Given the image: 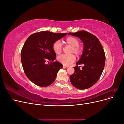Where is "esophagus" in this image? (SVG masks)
I'll return each mask as SVG.
<instances>
[{
  "mask_svg": "<svg viewBox=\"0 0 124 124\" xmlns=\"http://www.w3.org/2000/svg\"><path fill=\"white\" fill-rule=\"evenodd\" d=\"M68 68V67H67V66H63V68H64V69H66V68Z\"/></svg>",
  "mask_w": 124,
  "mask_h": 124,
  "instance_id": "34e87169",
  "label": "esophagus"
}]
</instances>
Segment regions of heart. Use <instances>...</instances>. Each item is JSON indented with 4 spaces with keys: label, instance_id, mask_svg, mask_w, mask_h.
<instances>
[{
    "label": "heart",
    "instance_id": "heart-1",
    "mask_svg": "<svg viewBox=\"0 0 124 124\" xmlns=\"http://www.w3.org/2000/svg\"><path fill=\"white\" fill-rule=\"evenodd\" d=\"M65 43L72 46L71 53H73L77 55H81L83 48L79 45V40L73 37H69L65 40ZM52 48L56 54L62 53V47L59 41H56L53 43ZM58 61L64 66H69L76 61V57L73 55H62L57 57Z\"/></svg>",
    "mask_w": 124,
    "mask_h": 124
}]
</instances>
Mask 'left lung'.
<instances>
[{"mask_svg": "<svg viewBox=\"0 0 124 124\" xmlns=\"http://www.w3.org/2000/svg\"><path fill=\"white\" fill-rule=\"evenodd\" d=\"M68 35L79 38L83 43L81 57L73 67L74 73L70 76L73 86L78 89H85L92 87L98 81L105 65L104 52L98 39L92 33L84 31ZM84 65L82 70L78 65Z\"/></svg>", "mask_w": 124, "mask_h": 124, "instance_id": "1", "label": "left lung"}]
</instances>
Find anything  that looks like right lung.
Segmentation results:
<instances>
[{"label": "right lung", "instance_id": "1", "mask_svg": "<svg viewBox=\"0 0 124 124\" xmlns=\"http://www.w3.org/2000/svg\"><path fill=\"white\" fill-rule=\"evenodd\" d=\"M67 34L42 31L33 33L26 40L21 51V62L25 74L32 83L46 87L54 82L62 65L55 61L56 55L52 46ZM48 61L51 63L46 64Z\"/></svg>", "mask_w": 124, "mask_h": 124}]
</instances>
